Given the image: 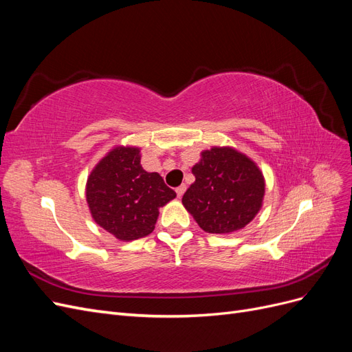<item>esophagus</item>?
I'll use <instances>...</instances> for the list:
<instances>
[{
	"label": "esophagus",
	"instance_id": "obj_1",
	"mask_svg": "<svg viewBox=\"0 0 352 352\" xmlns=\"http://www.w3.org/2000/svg\"><path fill=\"white\" fill-rule=\"evenodd\" d=\"M185 190H186V185H185V184H182L180 186H177V188H176L177 198H182V195L185 194Z\"/></svg>",
	"mask_w": 352,
	"mask_h": 352
}]
</instances>
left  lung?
Listing matches in <instances>:
<instances>
[{
	"label": "left lung",
	"instance_id": "1",
	"mask_svg": "<svg viewBox=\"0 0 352 352\" xmlns=\"http://www.w3.org/2000/svg\"><path fill=\"white\" fill-rule=\"evenodd\" d=\"M195 182L182 204L208 233H230L245 228L261 210L264 176L250 157L232 146H212L192 167Z\"/></svg>",
	"mask_w": 352,
	"mask_h": 352
}]
</instances>
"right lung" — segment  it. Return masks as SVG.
Segmentation results:
<instances>
[{
    "label": "right lung",
    "instance_id": "obj_1",
    "mask_svg": "<svg viewBox=\"0 0 352 352\" xmlns=\"http://www.w3.org/2000/svg\"><path fill=\"white\" fill-rule=\"evenodd\" d=\"M176 197L158 173L141 166L138 146H116L94 167L87 202L97 225L120 241L140 239L154 230L158 208Z\"/></svg>",
    "mask_w": 352,
    "mask_h": 352
}]
</instances>
